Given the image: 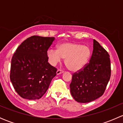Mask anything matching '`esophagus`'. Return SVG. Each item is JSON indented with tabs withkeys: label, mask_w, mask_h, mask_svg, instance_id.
<instances>
[{
	"label": "esophagus",
	"mask_w": 123,
	"mask_h": 123,
	"mask_svg": "<svg viewBox=\"0 0 123 123\" xmlns=\"http://www.w3.org/2000/svg\"><path fill=\"white\" fill-rule=\"evenodd\" d=\"M64 73V71L61 70V69H58L56 71V74L57 75H59V74H62V73Z\"/></svg>",
	"instance_id": "34e87169"
}]
</instances>
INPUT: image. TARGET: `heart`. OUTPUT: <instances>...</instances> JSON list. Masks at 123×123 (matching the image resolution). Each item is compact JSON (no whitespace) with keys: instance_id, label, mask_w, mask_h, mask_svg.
Masks as SVG:
<instances>
[{"instance_id":"heart-1","label":"heart","mask_w":123,"mask_h":123,"mask_svg":"<svg viewBox=\"0 0 123 123\" xmlns=\"http://www.w3.org/2000/svg\"><path fill=\"white\" fill-rule=\"evenodd\" d=\"M49 62L55 65L62 58H65V63L73 71L82 69L89 61L91 50L89 46L80 43L64 42L57 46V49H50L47 53Z\"/></svg>"}]
</instances>
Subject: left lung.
I'll list each match as a JSON object with an SVG mask.
<instances>
[{
	"instance_id": "8db88e82",
	"label": "left lung",
	"mask_w": 123,
	"mask_h": 123,
	"mask_svg": "<svg viewBox=\"0 0 123 123\" xmlns=\"http://www.w3.org/2000/svg\"><path fill=\"white\" fill-rule=\"evenodd\" d=\"M111 77L108 53L93 40V50L89 63L74 73L69 85L72 96L77 102L87 103L104 94Z\"/></svg>"
}]
</instances>
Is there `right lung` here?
<instances>
[{
	"mask_svg": "<svg viewBox=\"0 0 123 123\" xmlns=\"http://www.w3.org/2000/svg\"><path fill=\"white\" fill-rule=\"evenodd\" d=\"M55 37L33 36L18 46L11 60L10 79L23 98L35 100L46 92L57 69L48 62L47 51Z\"/></svg>",
	"mask_w": 123,
	"mask_h": 123,
	"instance_id": "right-lung-1",
	"label": "right lung"
}]
</instances>
